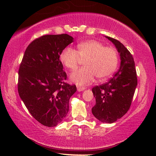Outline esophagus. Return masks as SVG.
I'll list each match as a JSON object with an SVG mask.
<instances>
[{"label":"esophagus","instance_id":"1","mask_svg":"<svg viewBox=\"0 0 156 156\" xmlns=\"http://www.w3.org/2000/svg\"><path fill=\"white\" fill-rule=\"evenodd\" d=\"M77 89L78 91H83L85 89V87H80V86H77Z\"/></svg>","mask_w":156,"mask_h":156}]
</instances>
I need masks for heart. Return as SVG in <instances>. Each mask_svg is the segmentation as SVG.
Wrapping results in <instances>:
<instances>
[{
    "label": "heart",
    "mask_w": 156,
    "mask_h": 156,
    "mask_svg": "<svg viewBox=\"0 0 156 156\" xmlns=\"http://www.w3.org/2000/svg\"><path fill=\"white\" fill-rule=\"evenodd\" d=\"M61 62L71 71L75 70L84 60L83 68L71 75V80L79 85L91 83L96 76L98 80L104 81L114 72L118 63L115 49L105 47L96 40H88L78 44V50L67 47L60 56Z\"/></svg>",
    "instance_id": "b5f03b06"
}]
</instances>
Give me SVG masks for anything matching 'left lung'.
<instances>
[{"instance_id":"left-lung-1","label":"left lung","mask_w":156,"mask_h":156,"mask_svg":"<svg viewBox=\"0 0 156 156\" xmlns=\"http://www.w3.org/2000/svg\"><path fill=\"white\" fill-rule=\"evenodd\" d=\"M120 53V67L113 78L92 88L96 105L93 115L102 122L113 123L128 112L138 84L135 62L130 51L119 41L106 36Z\"/></svg>"}]
</instances>
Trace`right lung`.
Masks as SVG:
<instances>
[{"label":"right lung","instance_id":"1","mask_svg":"<svg viewBox=\"0 0 156 156\" xmlns=\"http://www.w3.org/2000/svg\"><path fill=\"white\" fill-rule=\"evenodd\" d=\"M67 34L44 35L29 44L18 70V91L31 115L49 127L67 115L69 100L76 91L67 83V73L60 60L62 50L73 42Z\"/></svg>","mask_w":156,"mask_h":156}]
</instances>
